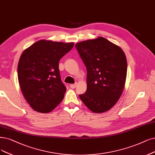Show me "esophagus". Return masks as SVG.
Here are the masks:
<instances>
[{"label":"esophagus","mask_w":155,"mask_h":155,"mask_svg":"<svg viewBox=\"0 0 155 155\" xmlns=\"http://www.w3.org/2000/svg\"><path fill=\"white\" fill-rule=\"evenodd\" d=\"M76 86H77V84H70V87L71 89H74L76 87Z\"/></svg>","instance_id":"34e87169"}]
</instances>
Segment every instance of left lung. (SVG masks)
Segmentation results:
<instances>
[{
  "instance_id": "obj_1",
  "label": "left lung",
  "mask_w": 155,
  "mask_h": 155,
  "mask_svg": "<svg viewBox=\"0 0 155 155\" xmlns=\"http://www.w3.org/2000/svg\"><path fill=\"white\" fill-rule=\"evenodd\" d=\"M87 68V91L79 97L90 110L104 113L121 97L127 73V57L119 46L103 37L75 45Z\"/></svg>"
}]
</instances>
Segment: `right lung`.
<instances>
[{
    "instance_id": "right-lung-1",
    "label": "right lung",
    "mask_w": 155,
    "mask_h": 155,
    "mask_svg": "<svg viewBox=\"0 0 155 155\" xmlns=\"http://www.w3.org/2000/svg\"><path fill=\"white\" fill-rule=\"evenodd\" d=\"M74 43L41 39L26 48L18 64V79L24 98L33 110L52 111L64 98L66 88L61 81L59 62Z\"/></svg>"
}]
</instances>
